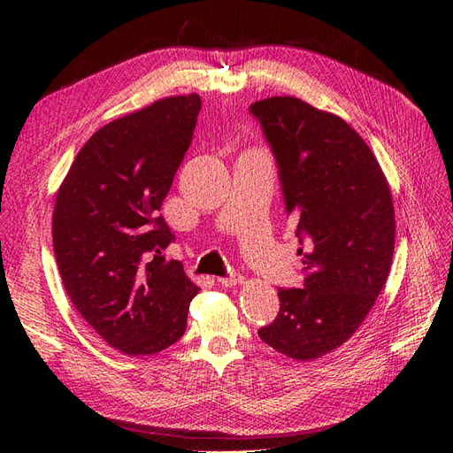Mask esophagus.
<instances>
[{
    "mask_svg": "<svg viewBox=\"0 0 453 453\" xmlns=\"http://www.w3.org/2000/svg\"><path fill=\"white\" fill-rule=\"evenodd\" d=\"M217 281L225 285V287H232V285H240L243 281V276H242V273L232 272L230 276H226V278H217Z\"/></svg>",
    "mask_w": 453,
    "mask_h": 453,
    "instance_id": "34e87169",
    "label": "esophagus"
}]
</instances>
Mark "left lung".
<instances>
[{
    "label": "left lung",
    "mask_w": 453,
    "mask_h": 453,
    "mask_svg": "<svg viewBox=\"0 0 453 453\" xmlns=\"http://www.w3.org/2000/svg\"><path fill=\"white\" fill-rule=\"evenodd\" d=\"M278 162L285 211L304 255L303 289H278L260 340L296 361L340 348L388 281L395 250L391 190L372 150L344 119L293 96L251 104Z\"/></svg>",
    "instance_id": "1"
}]
</instances>
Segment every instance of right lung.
Returning <instances> with one entry per match:
<instances>
[{"label": "right lung", "instance_id": "right-lung-1", "mask_svg": "<svg viewBox=\"0 0 453 453\" xmlns=\"http://www.w3.org/2000/svg\"><path fill=\"white\" fill-rule=\"evenodd\" d=\"M200 107L198 94L172 96L109 122L79 150L54 203L65 293L94 331L130 357L175 344L200 291L180 260L164 258L175 236L158 215Z\"/></svg>", "mask_w": 453, "mask_h": 453}]
</instances>
